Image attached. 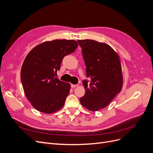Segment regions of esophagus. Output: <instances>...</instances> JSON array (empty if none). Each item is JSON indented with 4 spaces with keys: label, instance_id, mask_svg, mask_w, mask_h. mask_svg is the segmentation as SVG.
<instances>
[{
    "label": "esophagus",
    "instance_id": "esophagus-1",
    "mask_svg": "<svg viewBox=\"0 0 153 153\" xmlns=\"http://www.w3.org/2000/svg\"><path fill=\"white\" fill-rule=\"evenodd\" d=\"M77 86H78V84H76V85L71 84V88H75V87H77Z\"/></svg>",
    "mask_w": 153,
    "mask_h": 153
}]
</instances>
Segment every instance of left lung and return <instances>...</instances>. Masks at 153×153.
Wrapping results in <instances>:
<instances>
[{
  "mask_svg": "<svg viewBox=\"0 0 153 153\" xmlns=\"http://www.w3.org/2000/svg\"><path fill=\"white\" fill-rule=\"evenodd\" d=\"M86 66L83 80L85 95L80 98L87 109L97 111L106 107L121 91L123 76L117 54L109 45L92 39L78 40Z\"/></svg>",
  "mask_w": 153,
  "mask_h": 153,
  "instance_id": "obj_1",
  "label": "left lung"
}]
</instances>
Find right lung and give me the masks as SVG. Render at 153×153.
<instances>
[{"mask_svg":"<svg viewBox=\"0 0 153 153\" xmlns=\"http://www.w3.org/2000/svg\"><path fill=\"white\" fill-rule=\"evenodd\" d=\"M78 47L74 40L47 41L32 49L21 69V82L25 96L34 108L52 114L65 103L70 84L55 77L62 59Z\"/></svg>","mask_w":153,"mask_h":153,"instance_id":"right-lung-1","label":"right lung"}]
</instances>
